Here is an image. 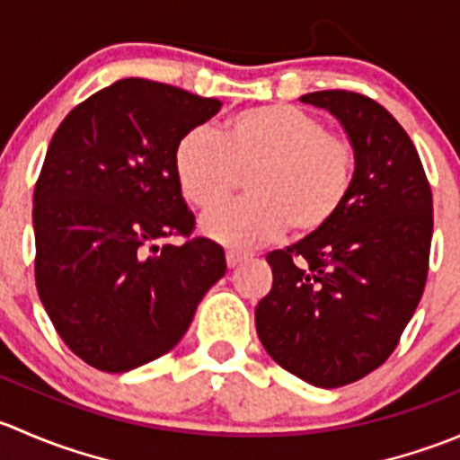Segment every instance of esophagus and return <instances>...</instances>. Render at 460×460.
Segmentation results:
<instances>
[{
	"instance_id": "esophagus-1",
	"label": "esophagus",
	"mask_w": 460,
	"mask_h": 460,
	"mask_svg": "<svg viewBox=\"0 0 460 460\" xmlns=\"http://www.w3.org/2000/svg\"><path fill=\"white\" fill-rule=\"evenodd\" d=\"M244 260H247V253L234 252V249H229V252H226V264H229V269L238 267V264L244 262Z\"/></svg>"
}]
</instances>
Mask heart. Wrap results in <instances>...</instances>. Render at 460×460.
Here are the masks:
<instances>
[{"label":"heart","mask_w":460,"mask_h":460,"mask_svg":"<svg viewBox=\"0 0 460 460\" xmlns=\"http://www.w3.org/2000/svg\"><path fill=\"white\" fill-rule=\"evenodd\" d=\"M358 148L294 104H260L198 127L173 148V173L191 207L208 211L247 175L249 198L204 216L202 231L231 247H258L289 229L307 238L332 225L354 193Z\"/></svg>","instance_id":"1"}]
</instances>
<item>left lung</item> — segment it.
<instances>
[{"mask_svg": "<svg viewBox=\"0 0 460 460\" xmlns=\"http://www.w3.org/2000/svg\"><path fill=\"white\" fill-rule=\"evenodd\" d=\"M300 100L341 119L358 148V171L332 225L267 256L273 285L256 307V329L287 372L341 387L378 369L414 316L434 207L419 151L385 106L354 91Z\"/></svg>", "mask_w": 460, "mask_h": 460, "instance_id": "left-lung-1", "label": "left lung"}]
</instances>
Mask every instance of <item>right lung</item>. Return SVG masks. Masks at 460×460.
I'll use <instances>...</instances> for the list:
<instances>
[{"instance_id": "1", "label": "right lung", "mask_w": 460, "mask_h": 460, "mask_svg": "<svg viewBox=\"0 0 460 460\" xmlns=\"http://www.w3.org/2000/svg\"><path fill=\"white\" fill-rule=\"evenodd\" d=\"M222 102L127 77L64 118L32 193L35 285L59 338L86 365L119 374L187 333L226 271L198 238L173 173L180 137ZM182 237V245L156 244Z\"/></svg>"}]
</instances>
